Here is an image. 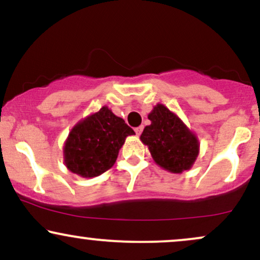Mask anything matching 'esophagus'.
<instances>
[{"label":"esophagus","mask_w":260,"mask_h":260,"mask_svg":"<svg viewBox=\"0 0 260 260\" xmlns=\"http://www.w3.org/2000/svg\"><path fill=\"white\" fill-rule=\"evenodd\" d=\"M134 131H136L137 136H140V133L143 132V126H139V127H137L136 129H134Z\"/></svg>","instance_id":"esophagus-1"}]
</instances>
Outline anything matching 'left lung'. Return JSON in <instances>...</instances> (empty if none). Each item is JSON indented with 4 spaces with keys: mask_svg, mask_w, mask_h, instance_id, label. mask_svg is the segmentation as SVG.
Segmentation results:
<instances>
[{
    "mask_svg": "<svg viewBox=\"0 0 260 260\" xmlns=\"http://www.w3.org/2000/svg\"><path fill=\"white\" fill-rule=\"evenodd\" d=\"M148 118L151 123L144 128L140 140L148 145L155 162L172 174L192 169L199 154L196 133L162 104H156Z\"/></svg>",
    "mask_w": 260,
    "mask_h": 260,
    "instance_id": "8db88e82",
    "label": "left lung"
}]
</instances>
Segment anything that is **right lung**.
<instances>
[{"label":"right lung","mask_w":260,"mask_h":260,"mask_svg":"<svg viewBox=\"0 0 260 260\" xmlns=\"http://www.w3.org/2000/svg\"><path fill=\"white\" fill-rule=\"evenodd\" d=\"M134 131L107 106L74 124L63 145L66 168L73 174L91 178L111 169L118 151Z\"/></svg>","instance_id":"add662e5"}]
</instances>
